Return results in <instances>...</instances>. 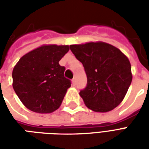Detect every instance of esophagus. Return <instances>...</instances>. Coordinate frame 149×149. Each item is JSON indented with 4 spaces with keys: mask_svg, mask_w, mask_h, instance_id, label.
Listing matches in <instances>:
<instances>
[{
    "mask_svg": "<svg viewBox=\"0 0 149 149\" xmlns=\"http://www.w3.org/2000/svg\"><path fill=\"white\" fill-rule=\"evenodd\" d=\"M72 84H73V85H75V84H76V78H73V79L72 80Z\"/></svg>",
    "mask_w": 149,
    "mask_h": 149,
    "instance_id": "esophagus-1",
    "label": "esophagus"
}]
</instances>
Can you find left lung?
Wrapping results in <instances>:
<instances>
[{
  "mask_svg": "<svg viewBox=\"0 0 149 149\" xmlns=\"http://www.w3.org/2000/svg\"><path fill=\"white\" fill-rule=\"evenodd\" d=\"M69 47L87 76V85L80 92L85 105L100 112L118 106L132 80L128 57L117 48L100 41Z\"/></svg>",
  "mask_w": 149,
  "mask_h": 149,
  "instance_id": "8db88e82",
  "label": "left lung"
}]
</instances>
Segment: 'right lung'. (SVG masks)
<instances>
[{
	"label": "right lung",
	"mask_w": 149,
	"mask_h": 149,
	"mask_svg": "<svg viewBox=\"0 0 149 149\" xmlns=\"http://www.w3.org/2000/svg\"><path fill=\"white\" fill-rule=\"evenodd\" d=\"M68 45H42L21 57L13 70V87L24 106L38 113H50L61 106L71 81L59 61Z\"/></svg>",
	"instance_id": "1"
}]
</instances>
